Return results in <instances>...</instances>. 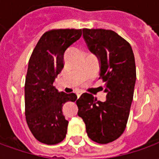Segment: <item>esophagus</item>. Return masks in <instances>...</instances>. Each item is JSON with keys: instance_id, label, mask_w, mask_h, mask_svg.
<instances>
[{"instance_id": "34e87169", "label": "esophagus", "mask_w": 159, "mask_h": 159, "mask_svg": "<svg viewBox=\"0 0 159 159\" xmlns=\"http://www.w3.org/2000/svg\"><path fill=\"white\" fill-rule=\"evenodd\" d=\"M82 94V92H80V93H77V96H78V98H80V95Z\"/></svg>"}]
</instances>
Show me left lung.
Masks as SVG:
<instances>
[{
	"instance_id": "left-lung-1",
	"label": "left lung",
	"mask_w": 159,
	"mask_h": 159,
	"mask_svg": "<svg viewBox=\"0 0 159 159\" xmlns=\"http://www.w3.org/2000/svg\"><path fill=\"white\" fill-rule=\"evenodd\" d=\"M91 52L100 61L107 100L101 102L90 93L76 101L78 115L86 124L87 135L98 144H108L123 134L126 127L136 82V65L130 43L112 30L83 28Z\"/></svg>"
}]
</instances>
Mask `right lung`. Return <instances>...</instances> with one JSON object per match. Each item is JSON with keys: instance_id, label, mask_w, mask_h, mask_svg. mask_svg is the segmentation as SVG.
<instances>
[{"instance_id": "obj_1", "label": "right lung", "mask_w": 159, "mask_h": 159, "mask_svg": "<svg viewBox=\"0 0 159 159\" xmlns=\"http://www.w3.org/2000/svg\"><path fill=\"white\" fill-rule=\"evenodd\" d=\"M82 34V29H52L36 44L28 61L25 81V115L36 139L56 144L64 139L68 121L62 107L77 99L75 93L58 92L53 81L64 67V53ZM78 101V100H77Z\"/></svg>"}]
</instances>
